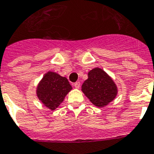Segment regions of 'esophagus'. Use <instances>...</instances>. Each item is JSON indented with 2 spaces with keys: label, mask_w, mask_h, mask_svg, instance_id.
Returning <instances> with one entry per match:
<instances>
[{
  "label": "esophagus",
  "mask_w": 154,
  "mask_h": 154,
  "mask_svg": "<svg viewBox=\"0 0 154 154\" xmlns=\"http://www.w3.org/2000/svg\"><path fill=\"white\" fill-rule=\"evenodd\" d=\"M74 87L76 88H80V86H81V83H80L79 81H77V82H76V83H74Z\"/></svg>",
  "instance_id": "1"
}]
</instances>
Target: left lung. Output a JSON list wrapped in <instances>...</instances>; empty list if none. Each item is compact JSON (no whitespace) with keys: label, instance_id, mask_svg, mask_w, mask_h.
<instances>
[{"label":"left lung","instance_id":"1","mask_svg":"<svg viewBox=\"0 0 154 154\" xmlns=\"http://www.w3.org/2000/svg\"><path fill=\"white\" fill-rule=\"evenodd\" d=\"M81 91L95 106L103 107L114 100L118 88L112 77L100 68H95L88 73Z\"/></svg>","mask_w":154,"mask_h":154}]
</instances>
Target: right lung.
<instances>
[{
    "label": "right lung",
    "mask_w": 154,
    "mask_h": 154,
    "mask_svg": "<svg viewBox=\"0 0 154 154\" xmlns=\"http://www.w3.org/2000/svg\"><path fill=\"white\" fill-rule=\"evenodd\" d=\"M71 89L72 86L66 77L49 71L38 83L36 94L46 107L53 111L62 103Z\"/></svg>",
    "instance_id": "add662e5"
}]
</instances>
